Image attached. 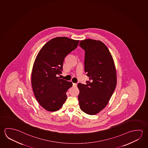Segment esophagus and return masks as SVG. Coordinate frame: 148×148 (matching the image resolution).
I'll use <instances>...</instances> for the list:
<instances>
[{
	"label": "esophagus",
	"mask_w": 148,
	"mask_h": 148,
	"mask_svg": "<svg viewBox=\"0 0 148 148\" xmlns=\"http://www.w3.org/2000/svg\"><path fill=\"white\" fill-rule=\"evenodd\" d=\"M73 86L74 87H77V84H74V83H73Z\"/></svg>",
	"instance_id": "1"
}]
</instances>
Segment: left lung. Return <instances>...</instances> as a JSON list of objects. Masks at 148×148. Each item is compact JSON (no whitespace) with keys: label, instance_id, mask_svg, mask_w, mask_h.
I'll return each instance as SVG.
<instances>
[{"label":"left lung","instance_id":"1","mask_svg":"<svg viewBox=\"0 0 148 148\" xmlns=\"http://www.w3.org/2000/svg\"><path fill=\"white\" fill-rule=\"evenodd\" d=\"M85 50V72L89 77L86 84H78L80 109L95 115L108 103L116 85L114 61L108 47L100 40L87 39L79 45Z\"/></svg>","mask_w":148,"mask_h":148}]
</instances>
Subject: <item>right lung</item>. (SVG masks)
Returning <instances> with one entry per match:
<instances>
[{
	"label": "right lung",
	"instance_id": "1",
	"mask_svg": "<svg viewBox=\"0 0 148 148\" xmlns=\"http://www.w3.org/2000/svg\"><path fill=\"white\" fill-rule=\"evenodd\" d=\"M79 40L65 37H56L45 45L37 56L32 73V85L40 105L48 111L62 106L66 92L72 83L58 75L62 74L64 58L77 47Z\"/></svg>",
	"mask_w": 148,
	"mask_h": 148
}]
</instances>
